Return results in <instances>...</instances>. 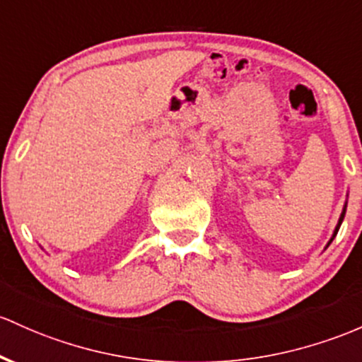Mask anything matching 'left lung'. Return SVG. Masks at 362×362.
I'll return each mask as SVG.
<instances>
[{
    "mask_svg": "<svg viewBox=\"0 0 362 362\" xmlns=\"http://www.w3.org/2000/svg\"><path fill=\"white\" fill-rule=\"evenodd\" d=\"M345 209H347V202H345L344 204V209H342V214H340V218H339V223H337V226H335V230H333V235H332V239L328 240V244H327V247L329 244H332L333 242V239H335L337 237V233H339V228H340V225H342V221H344V216H345Z\"/></svg>",
    "mask_w": 362,
    "mask_h": 362,
    "instance_id": "obj_1",
    "label": "left lung"
}]
</instances>
